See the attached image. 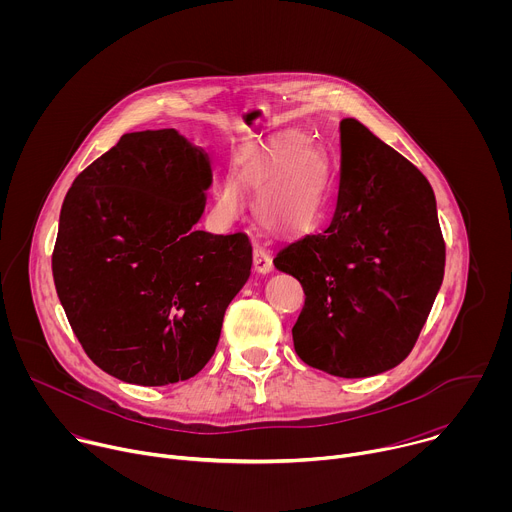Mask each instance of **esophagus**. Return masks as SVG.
Here are the masks:
<instances>
[{
    "label": "esophagus",
    "mask_w": 512,
    "mask_h": 512,
    "mask_svg": "<svg viewBox=\"0 0 512 512\" xmlns=\"http://www.w3.org/2000/svg\"><path fill=\"white\" fill-rule=\"evenodd\" d=\"M253 267L257 273H269L273 269V261H271V255L265 247L261 245H255L253 249Z\"/></svg>",
    "instance_id": "obj_1"
}]
</instances>
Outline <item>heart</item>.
<instances>
[{
	"mask_svg": "<svg viewBox=\"0 0 512 512\" xmlns=\"http://www.w3.org/2000/svg\"><path fill=\"white\" fill-rule=\"evenodd\" d=\"M241 186L259 188L257 214L265 227L277 233H300L324 216L332 176L324 158L306 152L300 139H283L239 160L237 178L229 176L216 194V204L225 216L239 214Z\"/></svg>",
	"mask_w": 512,
	"mask_h": 512,
	"instance_id": "heart-1",
	"label": "heart"
}]
</instances>
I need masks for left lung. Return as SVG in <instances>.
Instances as JSON below:
<instances>
[{
    "mask_svg": "<svg viewBox=\"0 0 512 512\" xmlns=\"http://www.w3.org/2000/svg\"><path fill=\"white\" fill-rule=\"evenodd\" d=\"M306 294L298 356L342 379L407 358L440 291L446 243L427 178L356 119L340 121V188L330 225L273 259Z\"/></svg>",
    "mask_w": 512,
    "mask_h": 512,
    "instance_id": "8db88e82",
    "label": "left lung"
}]
</instances>
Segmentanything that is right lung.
I'll use <instances>...</instances> for the list:
<instances>
[{"mask_svg": "<svg viewBox=\"0 0 512 512\" xmlns=\"http://www.w3.org/2000/svg\"><path fill=\"white\" fill-rule=\"evenodd\" d=\"M210 160L176 129L125 133L72 182L52 253L58 300L111 377L164 387L200 373L247 283L245 233L194 231Z\"/></svg>", "mask_w": 512, "mask_h": 512, "instance_id": "right-lung-1", "label": "right lung"}]
</instances>
